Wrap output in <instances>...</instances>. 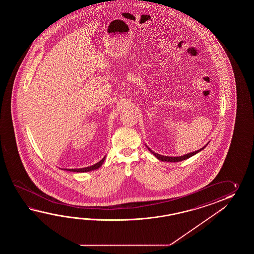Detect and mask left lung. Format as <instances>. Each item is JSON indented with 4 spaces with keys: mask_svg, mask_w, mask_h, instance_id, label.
I'll return each mask as SVG.
<instances>
[{
    "mask_svg": "<svg viewBox=\"0 0 254 254\" xmlns=\"http://www.w3.org/2000/svg\"><path fill=\"white\" fill-rule=\"evenodd\" d=\"M206 146L204 147H202L201 149L200 150H198V151H192V152H190V153H187V154H185L184 156H179V157H169V156H163V155H161V154H158L156 152H154V151H151L150 148H148L149 149V151H151V153L154 155V156L157 157V159H159L160 161H162V162H181V161H184V160H186V159H188L190 157L193 156L195 155L196 153H198L199 151H201V150H203L204 148H205Z\"/></svg>",
    "mask_w": 254,
    "mask_h": 254,
    "instance_id": "obj_1",
    "label": "left lung"
}]
</instances>
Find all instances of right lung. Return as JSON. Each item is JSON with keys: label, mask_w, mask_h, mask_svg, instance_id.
Wrapping results in <instances>:
<instances>
[{"label": "right lung", "mask_w": 254, "mask_h": 254, "mask_svg": "<svg viewBox=\"0 0 254 254\" xmlns=\"http://www.w3.org/2000/svg\"><path fill=\"white\" fill-rule=\"evenodd\" d=\"M104 160H105V157H103L100 162L93 164L92 166H89V167L81 168V169H65V170L66 171H70V172H74V173H87V172H91V171H94V170H96L98 168L101 167L103 165Z\"/></svg>", "instance_id": "right-lung-1"}]
</instances>
